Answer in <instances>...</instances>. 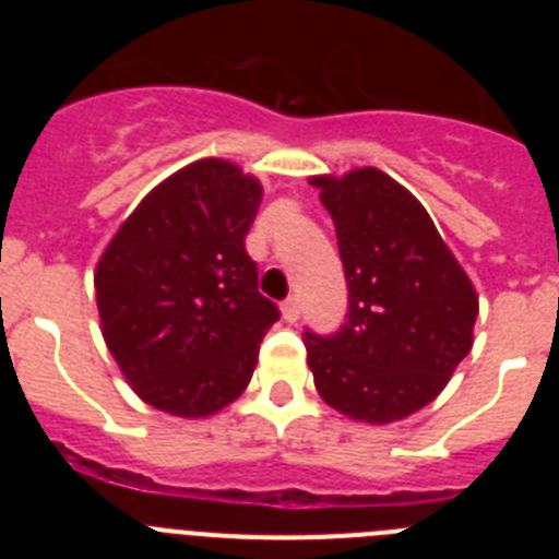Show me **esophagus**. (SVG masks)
Wrapping results in <instances>:
<instances>
[{"label":"esophagus","mask_w":559,"mask_h":559,"mask_svg":"<svg viewBox=\"0 0 559 559\" xmlns=\"http://www.w3.org/2000/svg\"><path fill=\"white\" fill-rule=\"evenodd\" d=\"M283 319L288 324L299 322V299H296V296H288L283 302Z\"/></svg>","instance_id":"esophagus-1"}]
</instances>
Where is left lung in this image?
I'll return each mask as SVG.
<instances>
[{
    "label": "left lung",
    "instance_id": "1",
    "mask_svg": "<svg viewBox=\"0 0 559 559\" xmlns=\"http://www.w3.org/2000/svg\"><path fill=\"white\" fill-rule=\"evenodd\" d=\"M335 224L347 324L305 333L316 392L369 426L412 417L448 386L473 347L478 294L426 206L378 167L310 176Z\"/></svg>",
    "mask_w": 559,
    "mask_h": 559
}]
</instances>
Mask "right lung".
I'll list each match as a JSON object with an SVG mask.
<instances>
[{"label":"right lung","instance_id":"add662e5","mask_svg":"<svg viewBox=\"0 0 559 559\" xmlns=\"http://www.w3.org/2000/svg\"><path fill=\"white\" fill-rule=\"evenodd\" d=\"M263 185L229 159H199L153 187L95 269L100 333L136 397L206 419L249 386L280 310L246 254Z\"/></svg>","mask_w":559,"mask_h":559}]
</instances>
